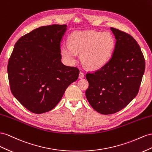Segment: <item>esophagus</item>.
<instances>
[{
	"mask_svg": "<svg viewBox=\"0 0 152 152\" xmlns=\"http://www.w3.org/2000/svg\"><path fill=\"white\" fill-rule=\"evenodd\" d=\"M84 76H85V75H84L83 72L80 71V75H79V77H80V78H83V77H84Z\"/></svg>",
	"mask_w": 152,
	"mask_h": 152,
	"instance_id": "obj_1",
	"label": "esophagus"
}]
</instances>
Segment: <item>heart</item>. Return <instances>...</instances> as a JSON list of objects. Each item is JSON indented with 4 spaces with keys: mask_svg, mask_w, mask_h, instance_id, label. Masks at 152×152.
Segmentation results:
<instances>
[{
    "mask_svg": "<svg viewBox=\"0 0 152 152\" xmlns=\"http://www.w3.org/2000/svg\"><path fill=\"white\" fill-rule=\"evenodd\" d=\"M115 47V39L110 32L80 31L72 34L69 44L64 42L61 52L69 65H74L81 53L82 60L92 69H99L109 61Z\"/></svg>",
    "mask_w": 152,
    "mask_h": 152,
    "instance_id": "obj_1",
    "label": "heart"
}]
</instances>
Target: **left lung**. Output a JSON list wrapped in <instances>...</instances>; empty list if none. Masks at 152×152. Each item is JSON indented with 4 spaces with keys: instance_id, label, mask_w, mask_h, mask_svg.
<instances>
[{
    "instance_id": "8db88e82",
    "label": "left lung",
    "mask_w": 152,
    "mask_h": 152,
    "mask_svg": "<svg viewBox=\"0 0 152 152\" xmlns=\"http://www.w3.org/2000/svg\"><path fill=\"white\" fill-rule=\"evenodd\" d=\"M116 44L111 59L94 72H88L86 97L95 111L115 113L137 95L145 70L140 46L129 34L111 27Z\"/></svg>"
}]
</instances>
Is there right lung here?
<instances>
[{
    "label": "right lung",
    "mask_w": 152,
    "mask_h": 152,
    "mask_svg": "<svg viewBox=\"0 0 152 152\" xmlns=\"http://www.w3.org/2000/svg\"><path fill=\"white\" fill-rule=\"evenodd\" d=\"M67 25L42 26L20 37L7 65L11 91L36 114L53 110L80 70L61 62L60 42Z\"/></svg>",
    "instance_id": "1"
}]
</instances>
